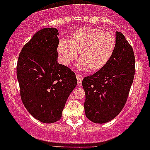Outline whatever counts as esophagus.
<instances>
[{"instance_id":"34e87169","label":"esophagus","mask_w":150,"mask_h":150,"mask_svg":"<svg viewBox=\"0 0 150 150\" xmlns=\"http://www.w3.org/2000/svg\"><path fill=\"white\" fill-rule=\"evenodd\" d=\"M76 78H77V80H78V86H81V84H82V81H83V75H80V74L77 73L76 74Z\"/></svg>"}]
</instances>
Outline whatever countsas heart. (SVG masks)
I'll return each mask as SVG.
<instances>
[{"label": "heart", "instance_id": "b5f03b06", "mask_svg": "<svg viewBox=\"0 0 150 150\" xmlns=\"http://www.w3.org/2000/svg\"><path fill=\"white\" fill-rule=\"evenodd\" d=\"M116 38L112 33L98 28H85L72 33L71 40H60L58 51L64 64H69L78 58L81 59L78 67L81 70L90 69L97 71L110 61L116 48Z\"/></svg>", "mask_w": 150, "mask_h": 150}]
</instances>
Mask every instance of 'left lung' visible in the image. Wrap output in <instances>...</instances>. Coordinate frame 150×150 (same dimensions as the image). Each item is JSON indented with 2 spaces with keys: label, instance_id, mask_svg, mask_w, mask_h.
I'll return each mask as SVG.
<instances>
[{
  "label": "left lung",
  "instance_id": "left-lung-1",
  "mask_svg": "<svg viewBox=\"0 0 150 150\" xmlns=\"http://www.w3.org/2000/svg\"><path fill=\"white\" fill-rule=\"evenodd\" d=\"M116 48L104 67L82 81L86 93V116L95 123L115 117L126 103L135 74L132 46L122 33H116Z\"/></svg>",
  "mask_w": 150,
  "mask_h": 150
}]
</instances>
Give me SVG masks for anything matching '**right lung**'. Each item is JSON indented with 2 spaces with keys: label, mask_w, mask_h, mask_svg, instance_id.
<instances>
[{
  "label": "right lung",
  "mask_w": 150,
  "mask_h": 150,
  "mask_svg": "<svg viewBox=\"0 0 150 150\" xmlns=\"http://www.w3.org/2000/svg\"><path fill=\"white\" fill-rule=\"evenodd\" d=\"M58 34L56 28L36 33L22 48L16 65L22 103L45 123L61 119L67 99L77 85L75 72L57 62Z\"/></svg>",
  "instance_id": "obj_1"
}]
</instances>
